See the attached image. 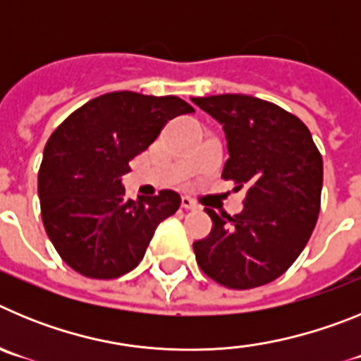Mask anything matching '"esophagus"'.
Listing matches in <instances>:
<instances>
[{"label": "esophagus", "mask_w": 361, "mask_h": 361, "mask_svg": "<svg viewBox=\"0 0 361 361\" xmlns=\"http://www.w3.org/2000/svg\"><path fill=\"white\" fill-rule=\"evenodd\" d=\"M180 208L184 209H195L197 204L190 199V197H180Z\"/></svg>", "instance_id": "1"}]
</instances>
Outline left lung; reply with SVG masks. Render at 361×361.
Returning <instances> with one entry per match:
<instances>
[{
	"instance_id": "left-lung-1",
	"label": "left lung",
	"mask_w": 361,
	"mask_h": 361,
	"mask_svg": "<svg viewBox=\"0 0 361 361\" xmlns=\"http://www.w3.org/2000/svg\"><path fill=\"white\" fill-rule=\"evenodd\" d=\"M222 124L229 159L222 178L245 190L237 215L215 213L212 231L193 242L200 269L229 289L273 282L307 244L320 212L324 162L296 116L264 99L222 94L191 99Z\"/></svg>"
}]
</instances>
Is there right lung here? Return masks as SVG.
<instances>
[{"label": "right lung", "instance_id": "add662e5", "mask_svg": "<svg viewBox=\"0 0 361 361\" xmlns=\"http://www.w3.org/2000/svg\"><path fill=\"white\" fill-rule=\"evenodd\" d=\"M193 108L175 95L110 92L63 121L44 146L37 175L41 216L59 257L82 276L110 280L139 266L180 197L171 190L126 199L121 177L164 124Z\"/></svg>", "mask_w": 361, "mask_h": 361}]
</instances>
